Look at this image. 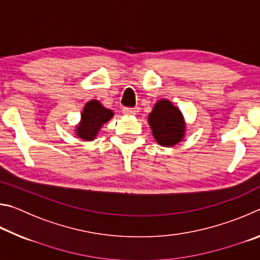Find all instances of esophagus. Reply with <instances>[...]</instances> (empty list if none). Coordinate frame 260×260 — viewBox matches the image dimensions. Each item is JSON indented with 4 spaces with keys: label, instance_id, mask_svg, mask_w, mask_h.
<instances>
[{
    "label": "esophagus",
    "instance_id": "34e87169",
    "mask_svg": "<svg viewBox=\"0 0 260 260\" xmlns=\"http://www.w3.org/2000/svg\"><path fill=\"white\" fill-rule=\"evenodd\" d=\"M122 113L126 114V116H133V114L136 113V111L133 108H124L122 109Z\"/></svg>",
    "mask_w": 260,
    "mask_h": 260
}]
</instances>
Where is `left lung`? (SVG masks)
Wrapping results in <instances>:
<instances>
[{
    "instance_id": "8db88e82",
    "label": "left lung",
    "mask_w": 260,
    "mask_h": 260,
    "mask_svg": "<svg viewBox=\"0 0 260 260\" xmlns=\"http://www.w3.org/2000/svg\"><path fill=\"white\" fill-rule=\"evenodd\" d=\"M152 135L162 147L175 146L183 139L184 122L182 113L167 100H160L148 118Z\"/></svg>"
}]
</instances>
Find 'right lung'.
Masks as SVG:
<instances>
[{
    "label": "right lung",
    "mask_w": 260,
    "mask_h": 260,
    "mask_svg": "<svg viewBox=\"0 0 260 260\" xmlns=\"http://www.w3.org/2000/svg\"><path fill=\"white\" fill-rule=\"evenodd\" d=\"M113 117L111 110L104 108L99 101L91 100L88 102L81 113L80 125L77 126L78 138L86 141H91L95 139L105 122H108Z\"/></svg>",
    "instance_id": "add662e5"
}]
</instances>
